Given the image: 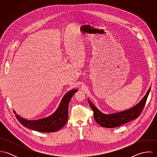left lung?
I'll return each mask as SVG.
<instances>
[{
  "mask_svg": "<svg viewBox=\"0 0 157 157\" xmlns=\"http://www.w3.org/2000/svg\"><path fill=\"white\" fill-rule=\"evenodd\" d=\"M150 90L151 88L147 90L143 98L134 107L122 112L108 115L100 112L88 99L90 108L94 112V120L99 125L107 128H116L134 120L139 117L143 110Z\"/></svg>",
  "mask_w": 157,
  "mask_h": 157,
  "instance_id": "8db88e82",
  "label": "left lung"
}]
</instances>
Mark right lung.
<instances>
[{"instance_id": "add662e5", "label": "right lung", "mask_w": 157, "mask_h": 157, "mask_svg": "<svg viewBox=\"0 0 157 157\" xmlns=\"http://www.w3.org/2000/svg\"><path fill=\"white\" fill-rule=\"evenodd\" d=\"M78 91L72 90L69 91L63 97L60 104L52 115L36 120H27L16 114L17 120L26 127L31 130L41 132H56L62 128L67 123L68 118V105L73 95ZM14 113L16 112L14 111Z\"/></svg>"}]
</instances>
